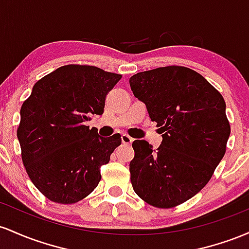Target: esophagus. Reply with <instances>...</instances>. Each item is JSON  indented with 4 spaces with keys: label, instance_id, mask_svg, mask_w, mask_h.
Wrapping results in <instances>:
<instances>
[{
    "label": "esophagus",
    "instance_id": "34e87169",
    "mask_svg": "<svg viewBox=\"0 0 249 249\" xmlns=\"http://www.w3.org/2000/svg\"><path fill=\"white\" fill-rule=\"evenodd\" d=\"M121 140H122V143L124 144H130L133 142V139L130 138L129 135H127V134H122Z\"/></svg>",
    "mask_w": 249,
    "mask_h": 249
}]
</instances>
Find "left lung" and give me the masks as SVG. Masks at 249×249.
Instances as JSON below:
<instances>
[{"label": "left lung", "mask_w": 249, "mask_h": 249, "mask_svg": "<svg viewBox=\"0 0 249 249\" xmlns=\"http://www.w3.org/2000/svg\"><path fill=\"white\" fill-rule=\"evenodd\" d=\"M129 83L162 134L156 152L144 140L133 142V189L156 208L177 207L207 185L225 155L231 134L226 102L202 75L187 67L138 72Z\"/></svg>", "instance_id": "1"}]
</instances>
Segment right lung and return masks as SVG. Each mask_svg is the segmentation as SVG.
<instances>
[{
	"label": "right lung",
	"mask_w": 249,
	"mask_h": 249,
	"mask_svg": "<svg viewBox=\"0 0 249 249\" xmlns=\"http://www.w3.org/2000/svg\"><path fill=\"white\" fill-rule=\"evenodd\" d=\"M121 74L88 64H67L38 80L21 107L18 139L28 177L47 199L62 205L88 196L100 167L121 144V135H97L86 122L103 114L106 96Z\"/></svg>",
	"instance_id": "right-lung-1"
}]
</instances>
